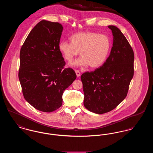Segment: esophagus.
<instances>
[{"instance_id":"1","label":"esophagus","mask_w":153,"mask_h":153,"mask_svg":"<svg viewBox=\"0 0 153 153\" xmlns=\"http://www.w3.org/2000/svg\"><path fill=\"white\" fill-rule=\"evenodd\" d=\"M75 72H76V75H77V77H80V75H81V73H80V72H79V71L76 70V71H75Z\"/></svg>"}]
</instances>
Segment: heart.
Returning <instances> with one entry per match:
<instances>
[{"label": "heart", "instance_id": "obj_1", "mask_svg": "<svg viewBox=\"0 0 153 153\" xmlns=\"http://www.w3.org/2000/svg\"><path fill=\"white\" fill-rule=\"evenodd\" d=\"M69 40L70 42H61L58 49L68 61H71L80 52L81 57L71 63V66L98 68L105 62L111 48L108 36L94 32L77 33L71 36Z\"/></svg>", "mask_w": 153, "mask_h": 153}]
</instances>
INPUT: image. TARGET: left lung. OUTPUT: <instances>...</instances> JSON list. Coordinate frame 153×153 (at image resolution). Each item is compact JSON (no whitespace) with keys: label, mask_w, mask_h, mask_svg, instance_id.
I'll return each mask as SVG.
<instances>
[{"label":"left lung","mask_w":153,"mask_h":153,"mask_svg":"<svg viewBox=\"0 0 153 153\" xmlns=\"http://www.w3.org/2000/svg\"><path fill=\"white\" fill-rule=\"evenodd\" d=\"M108 27L113 35L109 57L95 71L81 76L84 105L97 114L108 112L123 100L134 76V54L130 45L119 29Z\"/></svg>","instance_id":"left-lung-1"}]
</instances>
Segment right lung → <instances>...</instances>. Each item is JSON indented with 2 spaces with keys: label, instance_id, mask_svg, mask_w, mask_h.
Instances as JSON below:
<instances>
[{
  "label": "right lung",
  "instance_id": "1",
  "mask_svg": "<svg viewBox=\"0 0 153 153\" xmlns=\"http://www.w3.org/2000/svg\"><path fill=\"white\" fill-rule=\"evenodd\" d=\"M63 30L58 22L41 21L31 30L20 51L19 79L25 100L34 108L51 112L62 104V94L76 79L65 68L58 49Z\"/></svg>",
  "mask_w": 153,
  "mask_h": 153
}]
</instances>
